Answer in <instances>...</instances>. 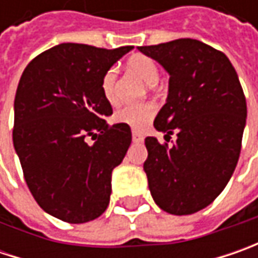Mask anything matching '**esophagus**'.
<instances>
[{
  "label": "esophagus",
  "instance_id": "34e87169",
  "mask_svg": "<svg viewBox=\"0 0 258 258\" xmlns=\"http://www.w3.org/2000/svg\"><path fill=\"white\" fill-rule=\"evenodd\" d=\"M132 141H134L135 144H142V142H144V135L134 131V132H132Z\"/></svg>",
  "mask_w": 258,
  "mask_h": 258
}]
</instances>
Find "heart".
<instances>
[{
	"label": "heart",
	"mask_w": 258,
	"mask_h": 258,
	"mask_svg": "<svg viewBox=\"0 0 258 258\" xmlns=\"http://www.w3.org/2000/svg\"><path fill=\"white\" fill-rule=\"evenodd\" d=\"M126 66H127L129 72H132L141 80H144L148 86H154L158 82L159 70H158L155 60H152L151 57L144 54H135L127 58ZM116 77H117L116 69L112 67L104 73L103 79H102L103 96L106 97V100L112 104L116 103V93H114ZM155 113H156V107L152 103L124 106L114 113V120L119 123L126 124L135 131H142L151 123Z\"/></svg>",
	"instance_id": "heart-1"
}]
</instances>
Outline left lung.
Instances as JSON below:
<instances>
[{"mask_svg": "<svg viewBox=\"0 0 258 258\" xmlns=\"http://www.w3.org/2000/svg\"><path fill=\"white\" fill-rule=\"evenodd\" d=\"M169 75L166 103L154 120L173 146L148 136L144 169L156 205L173 215L208 207L238 162L247 104L228 57L192 38L138 47Z\"/></svg>", "mask_w": 258, "mask_h": 258, "instance_id": "left-lung-1", "label": "left lung"}]
</instances>
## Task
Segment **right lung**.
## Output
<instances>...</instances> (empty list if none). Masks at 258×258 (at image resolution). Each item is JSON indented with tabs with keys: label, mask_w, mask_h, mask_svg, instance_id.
<instances>
[{
	"label": "right lung",
	"mask_w": 258,
	"mask_h": 258,
	"mask_svg": "<svg viewBox=\"0 0 258 258\" xmlns=\"http://www.w3.org/2000/svg\"><path fill=\"white\" fill-rule=\"evenodd\" d=\"M132 48L63 43L37 55L20 79L15 154L37 204L61 221H92L109 205L112 171L123 161L132 132L106 122L112 106L102 79ZM87 136L93 144L85 142Z\"/></svg>",
	"instance_id": "add662e5"
}]
</instances>
